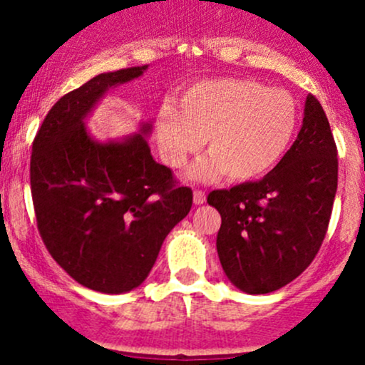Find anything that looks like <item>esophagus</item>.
Segmentation results:
<instances>
[{
    "instance_id": "obj_1",
    "label": "esophagus",
    "mask_w": 365,
    "mask_h": 365,
    "mask_svg": "<svg viewBox=\"0 0 365 365\" xmlns=\"http://www.w3.org/2000/svg\"><path fill=\"white\" fill-rule=\"evenodd\" d=\"M204 202H206V194L202 190H194V204L200 206Z\"/></svg>"
}]
</instances>
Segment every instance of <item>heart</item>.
<instances>
[{
  "instance_id": "heart-1",
  "label": "heart",
  "mask_w": 365,
  "mask_h": 365,
  "mask_svg": "<svg viewBox=\"0 0 365 365\" xmlns=\"http://www.w3.org/2000/svg\"><path fill=\"white\" fill-rule=\"evenodd\" d=\"M299 125L287 91L252 78H211L188 86L180 106L165 101L156 115V140L165 163L183 168L207 139L209 158L190 177L252 182L282 161Z\"/></svg>"
}]
</instances>
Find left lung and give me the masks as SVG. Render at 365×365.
I'll use <instances>...</instances> for the list:
<instances>
[{
  "label": "left lung",
  "instance_id": "8db88e82",
  "mask_svg": "<svg viewBox=\"0 0 365 365\" xmlns=\"http://www.w3.org/2000/svg\"><path fill=\"white\" fill-rule=\"evenodd\" d=\"M336 154L326 113L309 94L302 128L282 161L262 180L207 195L221 215L220 262L237 288L250 295L279 290L314 261L333 211Z\"/></svg>",
  "mask_w": 365,
  "mask_h": 365
}]
</instances>
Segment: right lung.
I'll use <instances>...</instances> for the list:
<instances>
[{
  "instance_id": "obj_1",
  "label": "right lung",
  "mask_w": 365,
  "mask_h": 365,
  "mask_svg": "<svg viewBox=\"0 0 365 365\" xmlns=\"http://www.w3.org/2000/svg\"><path fill=\"white\" fill-rule=\"evenodd\" d=\"M148 65L96 75L58 99L37 130L31 192L37 230L51 257L77 283L125 293L148 278L168 233L188 215L192 190L153 159L150 123L123 140L98 142L87 115L111 87Z\"/></svg>"
}]
</instances>
